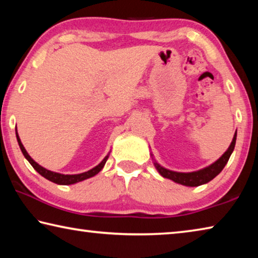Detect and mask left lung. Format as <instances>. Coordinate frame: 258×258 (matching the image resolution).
I'll return each mask as SVG.
<instances>
[{
    "instance_id": "obj_1",
    "label": "left lung",
    "mask_w": 258,
    "mask_h": 258,
    "mask_svg": "<svg viewBox=\"0 0 258 258\" xmlns=\"http://www.w3.org/2000/svg\"><path fill=\"white\" fill-rule=\"evenodd\" d=\"M235 140H237V131H235L233 140L232 142H231L230 147L228 148V150H226L224 154L215 161V163H213L212 165H209L208 167H205L197 172L181 173V172L169 171V169L164 168L163 166H160L158 163H156V161L154 163V165L157 168V171L159 172V174L163 177L169 178V180H172L176 183H180V184L186 185V186L202 185V184H205V183H208L209 181H212L214 177L217 176L218 174L222 172V169L224 168V166L226 165V163H228L231 154L233 152L234 146H235Z\"/></svg>"
}]
</instances>
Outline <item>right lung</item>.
I'll return each instance as SVG.
<instances>
[{
	"instance_id": "right-lung-1",
	"label": "right lung",
	"mask_w": 258,
	"mask_h": 258,
	"mask_svg": "<svg viewBox=\"0 0 258 258\" xmlns=\"http://www.w3.org/2000/svg\"><path fill=\"white\" fill-rule=\"evenodd\" d=\"M17 140H18V143H19L21 152H23L25 158L29 161V164L33 166L35 171H36L37 173H40L43 177L46 178V180H49V181L53 182V183H56V184H62V185L74 184V183L84 181V180H86V178L97 175V174L103 168V166H104V164H106V161H107L108 157H109V156L104 157L101 163H100L98 166H95V167H93L92 169H90V171H87V172L81 173V174H73V175H72V174H61V173L49 171V169H46L44 167H42L41 165H38L36 161H35L32 158V157H30L27 154V151H26V149L23 146V143H21L20 139L18 137V133H17Z\"/></svg>"
}]
</instances>
